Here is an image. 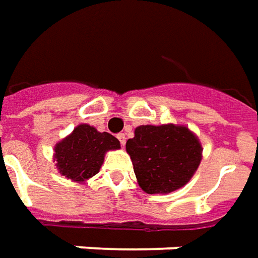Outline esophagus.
Returning <instances> with one entry per match:
<instances>
[{
  "label": "esophagus",
  "instance_id": "obj_1",
  "mask_svg": "<svg viewBox=\"0 0 258 258\" xmlns=\"http://www.w3.org/2000/svg\"><path fill=\"white\" fill-rule=\"evenodd\" d=\"M117 138H118V141H120V144H121V145H125V134H123V133H121V134H118L117 135Z\"/></svg>",
  "mask_w": 258,
  "mask_h": 258
}]
</instances>
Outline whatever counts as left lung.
<instances>
[{
    "label": "left lung",
    "instance_id": "1",
    "mask_svg": "<svg viewBox=\"0 0 258 258\" xmlns=\"http://www.w3.org/2000/svg\"><path fill=\"white\" fill-rule=\"evenodd\" d=\"M125 149L135 177L148 194H167L187 184L200 166L203 147L185 125H140Z\"/></svg>",
    "mask_w": 258,
    "mask_h": 258
}]
</instances>
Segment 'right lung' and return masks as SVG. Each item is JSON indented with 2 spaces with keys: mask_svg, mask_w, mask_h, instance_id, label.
<instances>
[{
  "mask_svg": "<svg viewBox=\"0 0 258 258\" xmlns=\"http://www.w3.org/2000/svg\"><path fill=\"white\" fill-rule=\"evenodd\" d=\"M120 141L109 133H99L89 124H79L71 134L55 144L54 160L58 172L77 183L99 173L107 151L118 149Z\"/></svg>",
  "mask_w": 258,
  "mask_h": 258,
  "instance_id": "right-lung-1",
  "label": "right lung"
}]
</instances>
